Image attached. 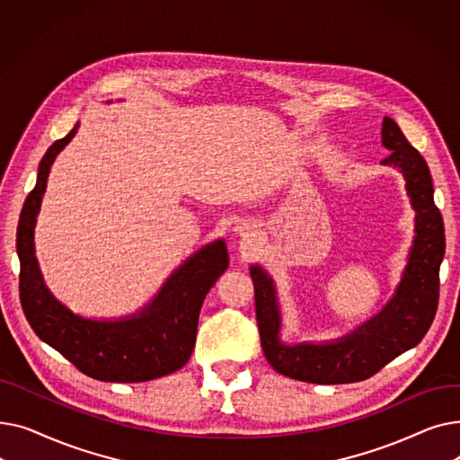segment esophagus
<instances>
[{
	"instance_id": "1",
	"label": "esophagus",
	"mask_w": 460,
	"mask_h": 460,
	"mask_svg": "<svg viewBox=\"0 0 460 460\" xmlns=\"http://www.w3.org/2000/svg\"><path fill=\"white\" fill-rule=\"evenodd\" d=\"M250 229H252V226H250V224H244V222L236 224V227H234V231H236V233H240V234H248V233H250Z\"/></svg>"
}]
</instances>
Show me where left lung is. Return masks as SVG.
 Here are the masks:
<instances>
[{"label":"left lung","instance_id":"obj_1","mask_svg":"<svg viewBox=\"0 0 460 460\" xmlns=\"http://www.w3.org/2000/svg\"><path fill=\"white\" fill-rule=\"evenodd\" d=\"M382 145L392 151L382 164L397 167L406 181L410 203L416 210V236L397 291L378 315L341 340L323 345H283L276 285L257 264L250 269L261 347L269 364L285 376L313 384L366 380L416 347L437 315L446 234L442 214L432 198L429 165L390 117H384Z\"/></svg>","mask_w":460,"mask_h":460}]
</instances>
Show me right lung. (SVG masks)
<instances>
[{
  "instance_id": "1",
  "label": "right lung",
  "mask_w": 460,
  "mask_h": 460,
  "mask_svg": "<svg viewBox=\"0 0 460 460\" xmlns=\"http://www.w3.org/2000/svg\"><path fill=\"white\" fill-rule=\"evenodd\" d=\"M78 127L80 123L46 151L39 164L37 184L20 214L16 252L23 315L46 345L87 376L102 382H147L165 376L181 369L191 356L203 300L229 264L226 243L216 240L184 261L136 315L119 321L75 315L44 285L35 257L33 229L50 165Z\"/></svg>"
}]
</instances>
